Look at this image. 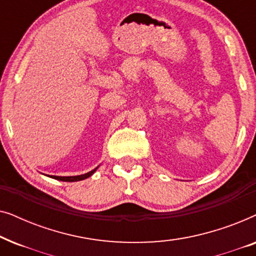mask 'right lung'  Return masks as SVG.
I'll return each mask as SVG.
<instances>
[{"label": "right lung", "instance_id": "add662e5", "mask_svg": "<svg viewBox=\"0 0 256 256\" xmlns=\"http://www.w3.org/2000/svg\"><path fill=\"white\" fill-rule=\"evenodd\" d=\"M98 168L96 169L90 171V172H87L85 174H79V176H70V177H60V176H50L51 178H54V180H62V182H76V180H86V178H88L90 176H92L94 174V171H96Z\"/></svg>", "mask_w": 256, "mask_h": 256}]
</instances>
